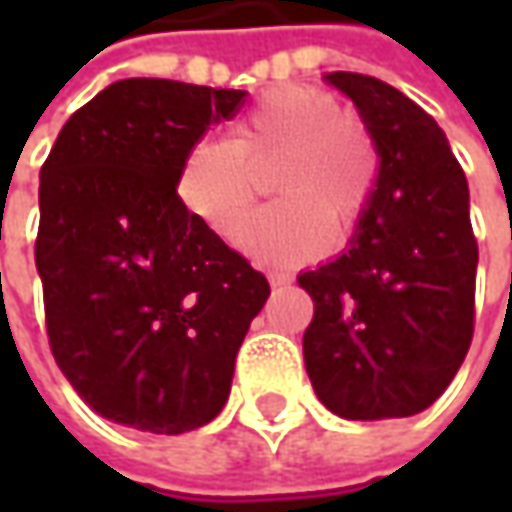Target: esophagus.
<instances>
[{"mask_svg":"<svg viewBox=\"0 0 512 512\" xmlns=\"http://www.w3.org/2000/svg\"><path fill=\"white\" fill-rule=\"evenodd\" d=\"M267 282H270V287H285L293 282V276H287V273H270Z\"/></svg>","mask_w":512,"mask_h":512,"instance_id":"34e87169","label":"esophagus"}]
</instances>
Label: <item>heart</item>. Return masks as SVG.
Here are the masks:
<instances>
[{
	"label": "heart",
	"mask_w": 512,
	"mask_h": 512,
	"mask_svg": "<svg viewBox=\"0 0 512 512\" xmlns=\"http://www.w3.org/2000/svg\"><path fill=\"white\" fill-rule=\"evenodd\" d=\"M276 165L273 193L242 233L256 262L293 267L330 247V225L350 233L373 202L379 150L359 116L325 88L282 85L233 122V139L202 136L176 173L182 205L216 236L236 239L259 193V170Z\"/></svg>",
	"instance_id": "b5f03b06"
}]
</instances>
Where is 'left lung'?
<instances>
[{"mask_svg": "<svg viewBox=\"0 0 512 512\" xmlns=\"http://www.w3.org/2000/svg\"><path fill=\"white\" fill-rule=\"evenodd\" d=\"M379 150L376 193L350 247L299 276L313 299L305 367L327 410L404 419L436 402L473 339L479 245L444 130L402 90L336 70Z\"/></svg>", "mask_w": 512, "mask_h": 512, "instance_id": "1", "label": "left lung"}]
</instances>
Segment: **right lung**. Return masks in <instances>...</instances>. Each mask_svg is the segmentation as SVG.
Listing matches in <instances>:
<instances>
[{
    "label": "right lung",
    "instance_id": "1",
    "mask_svg": "<svg viewBox=\"0 0 512 512\" xmlns=\"http://www.w3.org/2000/svg\"><path fill=\"white\" fill-rule=\"evenodd\" d=\"M245 90L122 79L39 173L36 270L53 359L99 416L176 436L216 419L267 279L179 199L176 173Z\"/></svg>",
    "mask_w": 512,
    "mask_h": 512
}]
</instances>
